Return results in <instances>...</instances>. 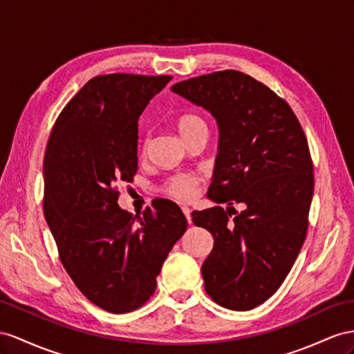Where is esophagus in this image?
Returning <instances> with one entry per match:
<instances>
[{"label":"esophagus","instance_id":"34e87169","mask_svg":"<svg viewBox=\"0 0 354 354\" xmlns=\"http://www.w3.org/2000/svg\"><path fill=\"white\" fill-rule=\"evenodd\" d=\"M180 209H183L188 224H192V215H189V214H192V211H189V207L188 206H183V207H180Z\"/></svg>","mask_w":354,"mask_h":354}]
</instances>
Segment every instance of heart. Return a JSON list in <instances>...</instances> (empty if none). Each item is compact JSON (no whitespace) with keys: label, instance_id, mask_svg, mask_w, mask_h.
<instances>
[{"label":"heart","instance_id":"b5f03b06","mask_svg":"<svg viewBox=\"0 0 354 354\" xmlns=\"http://www.w3.org/2000/svg\"><path fill=\"white\" fill-rule=\"evenodd\" d=\"M201 129H206V122L198 115L185 113L178 120V130L180 134H183V138ZM197 184H198L197 175L178 174L167 180L165 189L167 194L174 196L175 198H179V201H188V198H192L196 194Z\"/></svg>","mask_w":354,"mask_h":354}]
</instances>
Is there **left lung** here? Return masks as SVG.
Returning a JSON list of instances; mask_svg holds the SVG:
<instances>
[{
  "instance_id": "8db88e82",
  "label": "left lung",
  "mask_w": 354,
  "mask_h": 354,
  "mask_svg": "<svg viewBox=\"0 0 354 354\" xmlns=\"http://www.w3.org/2000/svg\"><path fill=\"white\" fill-rule=\"evenodd\" d=\"M170 91L218 127L207 189L215 206L192 214L214 238L202 265L205 290L229 310H252L283 284L306 236L314 175L304 130L283 98L242 71H215ZM233 201L246 207L230 219Z\"/></svg>"
}]
</instances>
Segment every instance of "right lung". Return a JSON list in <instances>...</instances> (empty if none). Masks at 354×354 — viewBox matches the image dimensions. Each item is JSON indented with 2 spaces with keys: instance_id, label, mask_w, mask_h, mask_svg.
<instances>
[{
  "instance_id": "1",
  "label": "right lung",
  "mask_w": 354,
  "mask_h": 354,
  "mask_svg": "<svg viewBox=\"0 0 354 354\" xmlns=\"http://www.w3.org/2000/svg\"><path fill=\"white\" fill-rule=\"evenodd\" d=\"M171 76L106 75L80 88L53 125L43 162L44 218L76 287L103 310L139 308L187 230L179 206L142 215L118 205V183L138 170L139 118Z\"/></svg>"
}]
</instances>
